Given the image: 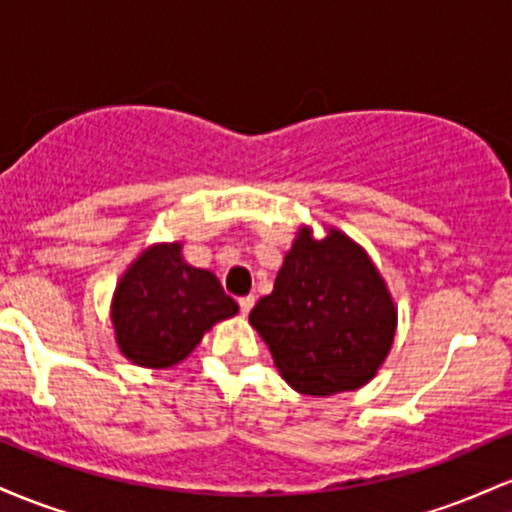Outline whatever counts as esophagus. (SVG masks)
I'll list each match as a JSON object with an SVG mask.
<instances>
[{
	"label": "esophagus",
	"mask_w": 512,
	"mask_h": 512,
	"mask_svg": "<svg viewBox=\"0 0 512 512\" xmlns=\"http://www.w3.org/2000/svg\"><path fill=\"white\" fill-rule=\"evenodd\" d=\"M238 305H240V313L243 315H248L250 310H252V305H255V296H243L238 301Z\"/></svg>",
	"instance_id": "1"
}]
</instances>
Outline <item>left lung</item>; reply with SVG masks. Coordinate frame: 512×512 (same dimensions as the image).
<instances>
[{"label": "left lung", "mask_w": 512, "mask_h": 512, "mask_svg": "<svg viewBox=\"0 0 512 512\" xmlns=\"http://www.w3.org/2000/svg\"><path fill=\"white\" fill-rule=\"evenodd\" d=\"M250 325L293 390L325 397L366 385L395 339L397 313L378 269L354 240L303 228Z\"/></svg>", "instance_id": "obj_1"}]
</instances>
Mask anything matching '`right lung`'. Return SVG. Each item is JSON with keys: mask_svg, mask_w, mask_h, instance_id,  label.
<instances>
[{"mask_svg": "<svg viewBox=\"0 0 512 512\" xmlns=\"http://www.w3.org/2000/svg\"><path fill=\"white\" fill-rule=\"evenodd\" d=\"M238 313L221 281L207 269L190 267L180 245L144 252L122 276L113 301L120 351L146 368H170L202 342L214 322Z\"/></svg>", "mask_w": 512, "mask_h": 512, "instance_id": "obj_1", "label": "right lung"}]
</instances>
